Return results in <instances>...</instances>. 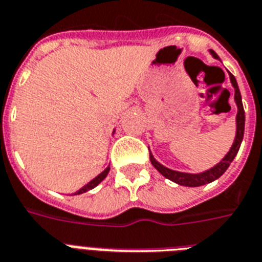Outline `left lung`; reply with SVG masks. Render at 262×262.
<instances>
[{
  "instance_id": "obj_1",
  "label": "left lung",
  "mask_w": 262,
  "mask_h": 262,
  "mask_svg": "<svg viewBox=\"0 0 262 262\" xmlns=\"http://www.w3.org/2000/svg\"><path fill=\"white\" fill-rule=\"evenodd\" d=\"M212 56L214 58H219L217 54L214 52H210ZM230 80L232 83L235 90V102H236V106H238V113H236V135H235V141L231 146L230 151L224 156V159L220 161L219 164H216L214 167H212L210 169L205 172H201V173H186V172H179L173 171V169H169V168L164 167L163 164H160L157 160L154 159L153 154L150 153V161L153 164V167L157 169V171L161 173L163 176H165L167 179L175 182V183L180 184V186H187V187H198V186H204V184H208L213 180L219 179L220 176L227 171V168L230 167V164L234 161L235 156L238 154V150L241 147V143H242L243 139V133H245V111H243L242 105V97H241V91H239L238 83H236V79L235 76L230 72Z\"/></svg>"
}]
</instances>
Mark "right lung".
I'll return each mask as SVG.
<instances>
[{"label":"right lung","instance_id":"right-lung-1","mask_svg":"<svg viewBox=\"0 0 262 262\" xmlns=\"http://www.w3.org/2000/svg\"><path fill=\"white\" fill-rule=\"evenodd\" d=\"M109 169H111V168H105V169H103L102 172H101V173H99L98 176H97V178H94V179L91 180V182H89V183L86 184V186H83L82 188H80V190H78V191L75 192V195H76V194H83V192H86V191H89V190H93V188L94 187H97V186H98L99 183H101V182H102L103 179H105V178H106V175H108L109 173Z\"/></svg>","mask_w":262,"mask_h":262}]
</instances>
